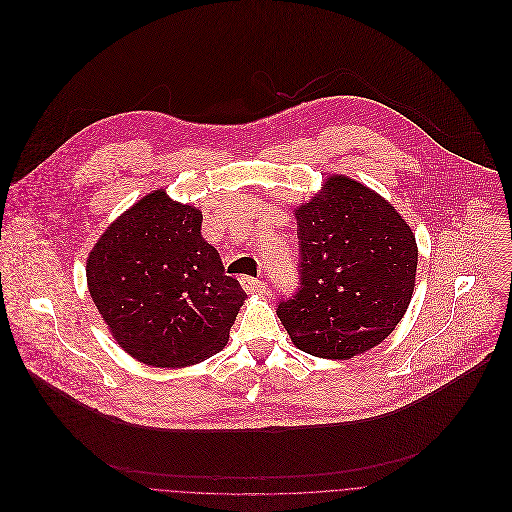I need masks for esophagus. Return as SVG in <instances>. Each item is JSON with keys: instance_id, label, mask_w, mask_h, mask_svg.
<instances>
[{"instance_id": "34e87169", "label": "esophagus", "mask_w": 512, "mask_h": 512, "mask_svg": "<svg viewBox=\"0 0 512 512\" xmlns=\"http://www.w3.org/2000/svg\"><path fill=\"white\" fill-rule=\"evenodd\" d=\"M240 284L242 288L248 292V294H260L266 290V282L264 280H258V278H252V276H242L240 278Z\"/></svg>"}]
</instances>
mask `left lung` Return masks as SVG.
<instances>
[{
    "label": "left lung",
    "mask_w": 512,
    "mask_h": 512,
    "mask_svg": "<svg viewBox=\"0 0 512 512\" xmlns=\"http://www.w3.org/2000/svg\"><path fill=\"white\" fill-rule=\"evenodd\" d=\"M294 216L300 288L276 311L292 343L323 359H351L377 347L414 294L412 228L385 197L345 175L327 177Z\"/></svg>",
    "instance_id": "8db88e82"
}]
</instances>
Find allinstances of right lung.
Instances as JSON below:
<instances>
[{
    "label": "right lung",
    "instance_id": "add662e5",
    "mask_svg": "<svg viewBox=\"0 0 512 512\" xmlns=\"http://www.w3.org/2000/svg\"><path fill=\"white\" fill-rule=\"evenodd\" d=\"M201 212L165 189L139 199L98 238L88 292L115 341L153 367H187L220 353L246 292L201 236Z\"/></svg>",
    "mask_w": 512,
    "mask_h": 512
}]
</instances>
